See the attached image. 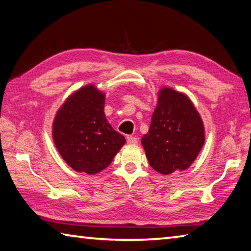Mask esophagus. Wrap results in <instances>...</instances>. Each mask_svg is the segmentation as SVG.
Instances as JSON below:
<instances>
[{
	"label": "esophagus",
	"instance_id": "obj_1",
	"mask_svg": "<svg viewBox=\"0 0 251 251\" xmlns=\"http://www.w3.org/2000/svg\"><path fill=\"white\" fill-rule=\"evenodd\" d=\"M126 140H127V143H128L129 145H135V144H137V141H138V139L136 138V137H134V136H127Z\"/></svg>",
	"mask_w": 251,
	"mask_h": 251
}]
</instances>
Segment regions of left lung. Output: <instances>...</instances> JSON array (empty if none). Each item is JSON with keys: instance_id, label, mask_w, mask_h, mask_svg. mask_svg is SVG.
<instances>
[{"instance_id": "obj_1", "label": "left lung", "mask_w": 251, "mask_h": 251, "mask_svg": "<svg viewBox=\"0 0 251 251\" xmlns=\"http://www.w3.org/2000/svg\"><path fill=\"white\" fill-rule=\"evenodd\" d=\"M149 131L141 138L150 166L162 175L185 170L205 141L202 118L185 94L162 88Z\"/></svg>"}]
</instances>
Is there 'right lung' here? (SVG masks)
I'll return each instance as SVG.
<instances>
[{
    "mask_svg": "<svg viewBox=\"0 0 251 251\" xmlns=\"http://www.w3.org/2000/svg\"><path fill=\"white\" fill-rule=\"evenodd\" d=\"M104 104V93L89 84L68 98L54 117V145L75 171L88 175L102 171L126 143L107 123Z\"/></svg>",
    "mask_w": 251,
    "mask_h": 251,
    "instance_id": "add662e5",
    "label": "right lung"
}]
</instances>
